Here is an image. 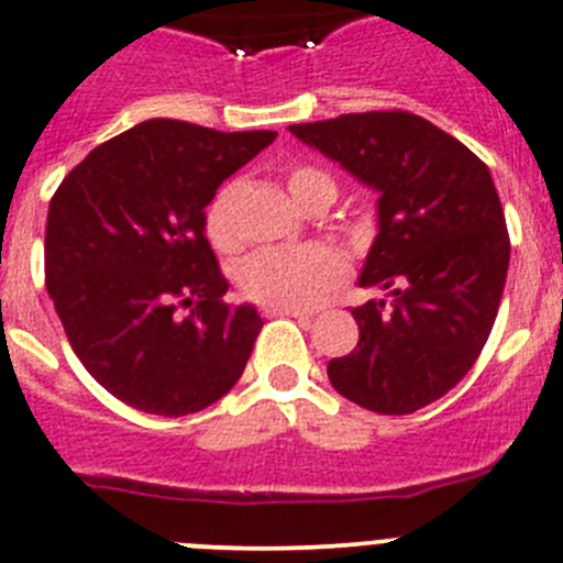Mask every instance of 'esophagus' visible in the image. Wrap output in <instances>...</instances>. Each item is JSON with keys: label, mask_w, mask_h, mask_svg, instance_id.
I'll return each instance as SVG.
<instances>
[{"label": "esophagus", "mask_w": 563, "mask_h": 563, "mask_svg": "<svg viewBox=\"0 0 563 563\" xmlns=\"http://www.w3.org/2000/svg\"><path fill=\"white\" fill-rule=\"evenodd\" d=\"M266 319H275V316H294V319H310L308 310H299V308H283V305H266L264 308Z\"/></svg>", "instance_id": "obj_1"}]
</instances>
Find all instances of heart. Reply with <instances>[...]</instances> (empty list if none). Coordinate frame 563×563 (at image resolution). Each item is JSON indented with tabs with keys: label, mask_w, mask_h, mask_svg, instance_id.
<instances>
[{
	"label": "heart",
	"mask_w": 563,
	"mask_h": 563,
	"mask_svg": "<svg viewBox=\"0 0 563 563\" xmlns=\"http://www.w3.org/2000/svg\"><path fill=\"white\" fill-rule=\"evenodd\" d=\"M288 192L299 206L310 200L335 198V181L319 167H294L288 173ZM236 187H225L206 211V236L220 253H233L242 242L233 217ZM349 275V261L341 250L327 244H302L288 250H261L253 253L236 272L242 294L261 305L283 308H313L330 297Z\"/></svg>",
	"instance_id": "1"
}]
</instances>
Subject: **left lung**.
Returning a JSON list of instances; mask_svg holds the SVG:
<instances>
[{
	"label": "left lung",
	"mask_w": 563,
	"mask_h": 563,
	"mask_svg": "<svg viewBox=\"0 0 563 563\" xmlns=\"http://www.w3.org/2000/svg\"><path fill=\"white\" fill-rule=\"evenodd\" d=\"M288 129L379 195V233L357 283L385 299L352 310L360 341L327 363L332 387L382 415L438 401L482 354L509 272V231L487 165L401 109Z\"/></svg>",
	"instance_id": "left-lung-1"
}]
</instances>
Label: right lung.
I'll list each match as a JSON object with an SVG mask.
<instances>
[{"label": "right lung", "instance_id": "add662e5", "mask_svg": "<svg viewBox=\"0 0 563 563\" xmlns=\"http://www.w3.org/2000/svg\"><path fill=\"white\" fill-rule=\"evenodd\" d=\"M275 136L145 120L92 148L54 192L48 297L81 365L129 407L181 418L242 376L264 321L222 299L206 206Z\"/></svg>", "mask_w": 563, "mask_h": 563}]
</instances>
